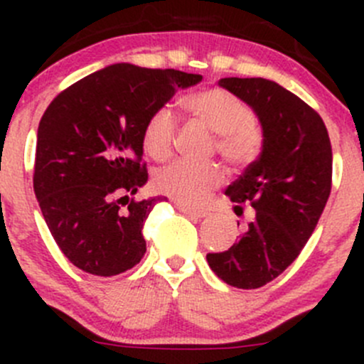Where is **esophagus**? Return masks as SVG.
<instances>
[{
	"label": "esophagus",
	"mask_w": 364,
	"mask_h": 364,
	"mask_svg": "<svg viewBox=\"0 0 364 364\" xmlns=\"http://www.w3.org/2000/svg\"><path fill=\"white\" fill-rule=\"evenodd\" d=\"M178 209L181 213H185L186 216H192V218H204V216H208V213L205 211H200V209H192V208H188V205H183V204H179Z\"/></svg>",
	"instance_id": "esophagus-1"
}]
</instances>
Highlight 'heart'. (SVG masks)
I'll list each match as a JSON object with an SVG mask.
<instances>
[{
    "instance_id": "1",
    "label": "heart",
    "mask_w": 364,
    "mask_h": 364,
    "mask_svg": "<svg viewBox=\"0 0 364 364\" xmlns=\"http://www.w3.org/2000/svg\"><path fill=\"white\" fill-rule=\"evenodd\" d=\"M183 109L216 134L215 149L227 164L241 167L259 155L262 137L253 123L250 105L223 87H204L185 95ZM176 117L167 107L153 111L142 127V146L155 160H165L172 151ZM223 171L216 164H192L179 160L160 168L155 186L160 193L186 205L200 204L220 183Z\"/></svg>"
}]
</instances>
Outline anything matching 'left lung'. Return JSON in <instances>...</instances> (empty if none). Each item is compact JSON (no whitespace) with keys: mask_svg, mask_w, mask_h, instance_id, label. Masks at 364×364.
<instances>
[{"mask_svg":"<svg viewBox=\"0 0 364 364\" xmlns=\"http://www.w3.org/2000/svg\"><path fill=\"white\" fill-rule=\"evenodd\" d=\"M218 84L250 105L264 139L259 159L225 190L234 213L250 204L253 220L229 250L205 259L227 285L259 289L294 262L317 227L331 193V142L322 117L280 84L262 77Z\"/></svg>","mask_w":364,"mask_h":364,"instance_id":"1","label":"left lung"}]
</instances>
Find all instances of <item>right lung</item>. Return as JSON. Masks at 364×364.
<instances>
[{
  "label": "right lung",
  "mask_w": 364,
  "mask_h": 364,
  "mask_svg": "<svg viewBox=\"0 0 364 364\" xmlns=\"http://www.w3.org/2000/svg\"><path fill=\"white\" fill-rule=\"evenodd\" d=\"M199 73L116 63L61 91L36 134L33 188L65 257L97 277L132 269L146 253L144 222L160 197L135 200L148 181L142 127Z\"/></svg>",
  "instance_id": "add662e5"
}]
</instances>
